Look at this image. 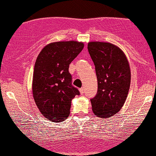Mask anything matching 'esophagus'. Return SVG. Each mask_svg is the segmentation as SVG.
I'll return each instance as SVG.
<instances>
[{"label":"esophagus","mask_w":156,"mask_h":156,"mask_svg":"<svg viewBox=\"0 0 156 156\" xmlns=\"http://www.w3.org/2000/svg\"><path fill=\"white\" fill-rule=\"evenodd\" d=\"M79 91H80V94H83L84 93H85V88H80Z\"/></svg>","instance_id":"1"}]
</instances>
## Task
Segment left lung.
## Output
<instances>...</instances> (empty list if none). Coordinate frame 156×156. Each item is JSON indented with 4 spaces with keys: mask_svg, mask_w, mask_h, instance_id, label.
Listing matches in <instances>:
<instances>
[{
    "mask_svg": "<svg viewBox=\"0 0 156 156\" xmlns=\"http://www.w3.org/2000/svg\"><path fill=\"white\" fill-rule=\"evenodd\" d=\"M88 50L97 77V94L90 99L94 114L109 118L120 111L127 99L131 73L126 55L109 42H90Z\"/></svg>",
    "mask_w": 156,
    "mask_h": 156,
    "instance_id": "obj_1",
    "label": "left lung"
}]
</instances>
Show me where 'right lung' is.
<instances>
[{"instance_id":"right-lung-1","label":"right lung","mask_w":156,"mask_h":156,"mask_svg":"<svg viewBox=\"0 0 156 156\" xmlns=\"http://www.w3.org/2000/svg\"><path fill=\"white\" fill-rule=\"evenodd\" d=\"M83 47V43L76 41L52 42L37 57L33 74V97L41 113L51 122L67 119L72 99L80 95L72 85L68 69Z\"/></svg>"}]
</instances>
